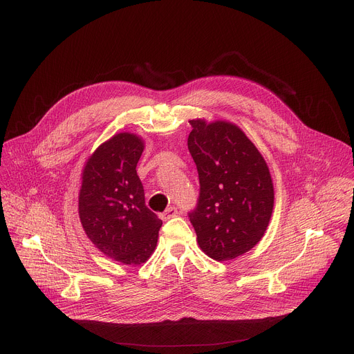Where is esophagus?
<instances>
[{
    "instance_id": "esophagus-1",
    "label": "esophagus",
    "mask_w": 354,
    "mask_h": 354,
    "mask_svg": "<svg viewBox=\"0 0 354 354\" xmlns=\"http://www.w3.org/2000/svg\"><path fill=\"white\" fill-rule=\"evenodd\" d=\"M178 214V209L176 207H168L164 213H161V218L164 220V221H167V220H169V218H172V217H175Z\"/></svg>"
}]
</instances>
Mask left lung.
<instances>
[{
  "instance_id": "1",
  "label": "left lung",
  "mask_w": 354,
  "mask_h": 354,
  "mask_svg": "<svg viewBox=\"0 0 354 354\" xmlns=\"http://www.w3.org/2000/svg\"><path fill=\"white\" fill-rule=\"evenodd\" d=\"M187 148L200 193L189 220L201 250L214 261L234 259L263 236L273 212L269 168L245 133L217 120H190Z\"/></svg>"
}]
</instances>
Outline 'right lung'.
Here are the masks:
<instances>
[{"label": "right lung", "instance_id": "1", "mask_svg": "<svg viewBox=\"0 0 354 354\" xmlns=\"http://www.w3.org/2000/svg\"><path fill=\"white\" fill-rule=\"evenodd\" d=\"M144 142L119 133L99 145L82 172L78 212L82 228L104 254L124 265H141L153 254L162 221L145 206L136 167Z\"/></svg>", "mask_w": 354, "mask_h": 354}]
</instances>
